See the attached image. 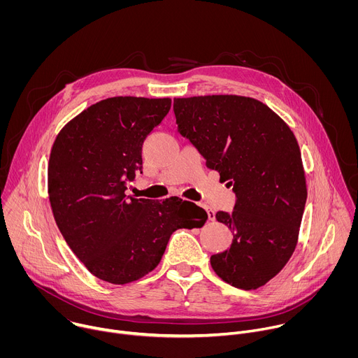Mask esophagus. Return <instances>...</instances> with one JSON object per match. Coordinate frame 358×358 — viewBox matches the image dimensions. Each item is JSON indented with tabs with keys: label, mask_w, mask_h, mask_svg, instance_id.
I'll return each instance as SVG.
<instances>
[{
	"label": "esophagus",
	"mask_w": 358,
	"mask_h": 358,
	"mask_svg": "<svg viewBox=\"0 0 358 358\" xmlns=\"http://www.w3.org/2000/svg\"><path fill=\"white\" fill-rule=\"evenodd\" d=\"M207 214H208L210 221H214V220H215V213H214L213 210H207Z\"/></svg>",
	"instance_id": "obj_1"
}]
</instances>
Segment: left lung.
<instances>
[{"mask_svg":"<svg viewBox=\"0 0 358 358\" xmlns=\"http://www.w3.org/2000/svg\"><path fill=\"white\" fill-rule=\"evenodd\" d=\"M174 113L180 134L236 195L232 214L215 215L234 239L225 252L213 255L211 266L238 289H258L285 268L297 245L308 198L297 140L272 109L252 97H176Z\"/></svg>","mask_w":358,"mask_h":358,"instance_id":"obj_1","label":"left lung"}]
</instances>
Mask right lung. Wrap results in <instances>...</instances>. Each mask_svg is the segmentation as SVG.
I'll return each instance as SVG.
<instances>
[{
  "label": "right lung",
  "instance_id": "right-lung-1",
  "mask_svg": "<svg viewBox=\"0 0 358 358\" xmlns=\"http://www.w3.org/2000/svg\"><path fill=\"white\" fill-rule=\"evenodd\" d=\"M171 108V99L116 96L89 106L58 133L48 164L57 225L96 278L126 285L155 269L171 234L206 224L182 199L136 198L127 184L141 170V147Z\"/></svg>",
  "mask_w": 358,
  "mask_h": 358
}]
</instances>
